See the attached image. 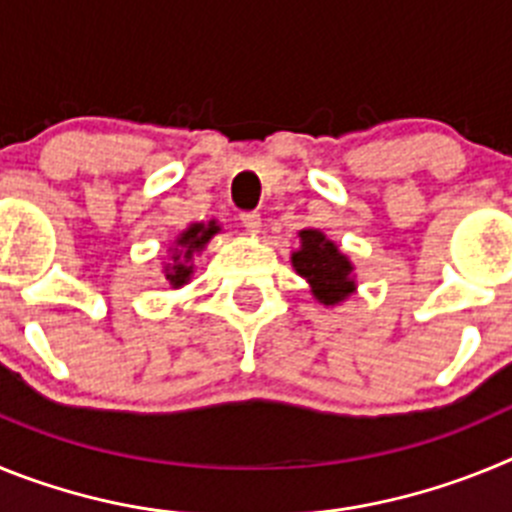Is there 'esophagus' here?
Segmentation results:
<instances>
[{
  "instance_id": "esophagus-1",
  "label": "esophagus",
  "mask_w": 512,
  "mask_h": 512,
  "mask_svg": "<svg viewBox=\"0 0 512 512\" xmlns=\"http://www.w3.org/2000/svg\"><path fill=\"white\" fill-rule=\"evenodd\" d=\"M243 228L251 230V233H259L261 230V215L259 212H241Z\"/></svg>"
}]
</instances>
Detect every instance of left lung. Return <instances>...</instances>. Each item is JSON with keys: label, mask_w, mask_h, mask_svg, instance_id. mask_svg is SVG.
Wrapping results in <instances>:
<instances>
[{"label": "left lung", "mask_w": 512, "mask_h": 512, "mask_svg": "<svg viewBox=\"0 0 512 512\" xmlns=\"http://www.w3.org/2000/svg\"><path fill=\"white\" fill-rule=\"evenodd\" d=\"M302 248L292 253V264L297 274L305 277L312 287V295L325 305H336L354 292L351 282V264L338 248L325 238L320 230H302Z\"/></svg>", "instance_id": "left-lung-1"}]
</instances>
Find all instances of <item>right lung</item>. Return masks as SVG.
<instances>
[{"label": "right lung", "instance_id": "add662e5", "mask_svg": "<svg viewBox=\"0 0 512 512\" xmlns=\"http://www.w3.org/2000/svg\"><path fill=\"white\" fill-rule=\"evenodd\" d=\"M217 225L215 223H210V225H192V228L189 230H184L182 233V238H179V246L184 248V261H182V256H179V253H176L174 256V266H166V279H169L171 284H174V287H182L184 282H187L189 279V274H192V266H187V261L192 259V253L194 251H200L202 246H205L207 241H210L212 235L217 233Z\"/></svg>", "mask_w": 512, "mask_h": 512}]
</instances>
